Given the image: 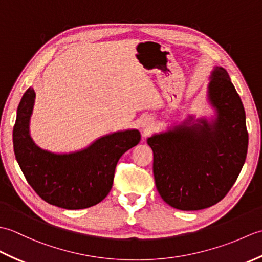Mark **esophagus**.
I'll return each mask as SVG.
<instances>
[{
  "label": "esophagus",
  "instance_id": "esophagus-1",
  "mask_svg": "<svg viewBox=\"0 0 262 262\" xmlns=\"http://www.w3.org/2000/svg\"><path fill=\"white\" fill-rule=\"evenodd\" d=\"M152 126V121L151 120H149V119H144V121L142 122V127L144 128V129H145V130H147L148 129V128L149 127H151Z\"/></svg>",
  "mask_w": 262,
  "mask_h": 262
}]
</instances>
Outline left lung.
Listing matches in <instances>:
<instances>
[{"label":"left lung","mask_w":262,"mask_h":262,"mask_svg":"<svg viewBox=\"0 0 262 262\" xmlns=\"http://www.w3.org/2000/svg\"><path fill=\"white\" fill-rule=\"evenodd\" d=\"M211 121L189 117L179 126L147 140L153 151L155 185L164 202L181 210H199L223 199L234 185L248 152L246 111L223 68L208 84Z\"/></svg>","instance_id":"1"}]
</instances>
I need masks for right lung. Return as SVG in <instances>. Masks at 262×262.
Masks as SVG:
<instances>
[{
    "mask_svg": "<svg viewBox=\"0 0 262 262\" xmlns=\"http://www.w3.org/2000/svg\"><path fill=\"white\" fill-rule=\"evenodd\" d=\"M35 97L32 88L25 92L13 127L14 154L22 173L48 204L65 209L97 205L111 190L121 155L140 143V132L128 129L102 136L79 152L51 153L38 147L29 134Z\"/></svg>",
    "mask_w": 262,
    "mask_h": 262,
    "instance_id": "1",
    "label": "right lung"
}]
</instances>
